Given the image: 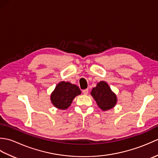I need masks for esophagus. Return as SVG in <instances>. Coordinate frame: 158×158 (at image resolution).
Returning a JSON list of instances; mask_svg holds the SVG:
<instances>
[{"instance_id":"esophagus-1","label":"esophagus","mask_w":158,"mask_h":158,"mask_svg":"<svg viewBox=\"0 0 158 158\" xmlns=\"http://www.w3.org/2000/svg\"><path fill=\"white\" fill-rule=\"evenodd\" d=\"M83 94H85V95L88 94V89H83Z\"/></svg>"}]
</instances>
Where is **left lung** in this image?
I'll use <instances>...</instances> for the list:
<instances>
[{
    "instance_id": "8db88e82",
    "label": "left lung",
    "mask_w": 158,
    "mask_h": 158,
    "mask_svg": "<svg viewBox=\"0 0 158 158\" xmlns=\"http://www.w3.org/2000/svg\"><path fill=\"white\" fill-rule=\"evenodd\" d=\"M91 94L97 105L103 110L112 109L116 105L117 97L105 81L98 83L96 88L92 89Z\"/></svg>"
}]
</instances>
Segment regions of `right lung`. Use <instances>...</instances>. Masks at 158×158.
Masks as SVG:
<instances>
[{
    "mask_svg": "<svg viewBox=\"0 0 158 158\" xmlns=\"http://www.w3.org/2000/svg\"><path fill=\"white\" fill-rule=\"evenodd\" d=\"M81 93L78 86L69 82L62 81L56 85L51 95L53 105L60 109H66L71 105L75 97Z\"/></svg>",
    "mask_w": 158,
    "mask_h": 158,
    "instance_id": "obj_1",
    "label": "right lung"
}]
</instances>
